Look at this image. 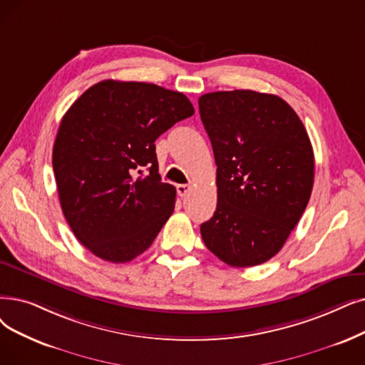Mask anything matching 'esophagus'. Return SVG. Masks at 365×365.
<instances>
[{
    "mask_svg": "<svg viewBox=\"0 0 365 365\" xmlns=\"http://www.w3.org/2000/svg\"><path fill=\"white\" fill-rule=\"evenodd\" d=\"M189 191H191V185H178V192L180 197H186Z\"/></svg>",
    "mask_w": 365,
    "mask_h": 365,
    "instance_id": "34e87169",
    "label": "esophagus"
}]
</instances>
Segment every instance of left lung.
Returning <instances> with one entry per match:
<instances>
[{"mask_svg": "<svg viewBox=\"0 0 365 365\" xmlns=\"http://www.w3.org/2000/svg\"><path fill=\"white\" fill-rule=\"evenodd\" d=\"M200 116L215 153L217 204L204 245L231 267L259 265L283 247L310 200L314 156L294 108L249 89L204 93Z\"/></svg>", "mask_w": 365, "mask_h": 365, "instance_id": "left-lung-1", "label": "left lung"}]
</instances>
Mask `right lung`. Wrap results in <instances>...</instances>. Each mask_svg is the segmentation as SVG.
Listing matches in <instances>:
<instances>
[{
    "mask_svg": "<svg viewBox=\"0 0 365 365\" xmlns=\"http://www.w3.org/2000/svg\"><path fill=\"white\" fill-rule=\"evenodd\" d=\"M192 115L182 92L119 81L91 86L67 110L52 165L62 213L95 257L128 262L150 247L176 201L155 140Z\"/></svg>",
    "mask_w": 365,
    "mask_h": 365,
    "instance_id": "right-lung-1",
    "label": "right lung"
}]
</instances>
